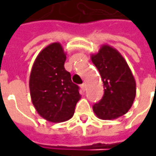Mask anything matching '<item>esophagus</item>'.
<instances>
[{
  "instance_id": "34e87169",
  "label": "esophagus",
  "mask_w": 156,
  "mask_h": 156,
  "mask_svg": "<svg viewBox=\"0 0 156 156\" xmlns=\"http://www.w3.org/2000/svg\"><path fill=\"white\" fill-rule=\"evenodd\" d=\"M80 88H81L82 91L84 92L85 91V88H86V85H85V83H82V84L80 85Z\"/></svg>"
}]
</instances>
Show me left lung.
<instances>
[{"mask_svg":"<svg viewBox=\"0 0 156 156\" xmlns=\"http://www.w3.org/2000/svg\"><path fill=\"white\" fill-rule=\"evenodd\" d=\"M91 60L100 73L105 94L93 106L97 117L115 119L125 115L134 103L136 83L123 56L108 45H103Z\"/></svg>","mask_w":156,"mask_h":156,"instance_id":"8db88e82","label":"left lung"}]
</instances>
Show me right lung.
<instances>
[{
    "label": "right lung",
    "mask_w": 156,
    "mask_h": 156,
    "mask_svg": "<svg viewBox=\"0 0 156 156\" xmlns=\"http://www.w3.org/2000/svg\"><path fill=\"white\" fill-rule=\"evenodd\" d=\"M66 54L59 42L41 50L32 65L29 88L39 115L52 123L70 119L81 96L78 86L65 70Z\"/></svg>",
    "instance_id": "1"
}]
</instances>
